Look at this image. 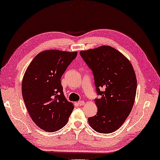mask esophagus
<instances>
[{
  "instance_id": "34e87169",
  "label": "esophagus",
  "mask_w": 160,
  "mask_h": 160,
  "mask_svg": "<svg viewBox=\"0 0 160 160\" xmlns=\"http://www.w3.org/2000/svg\"><path fill=\"white\" fill-rule=\"evenodd\" d=\"M78 103L79 106H82V105H83V104H85V102L83 101H78Z\"/></svg>"
}]
</instances>
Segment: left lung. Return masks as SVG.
<instances>
[{"label": "left lung", "instance_id": "obj_1", "mask_svg": "<svg viewBox=\"0 0 160 160\" xmlns=\"http://www.w3.org/2000/svg\"><path fill=\"white\" fill-rule=\"evenodd\" d=\"M80 55L92 70L97 94L101 96L95 99L97 113L88 122L97 132H113L122 125L134 105L137 81L132 65L122 53L108 46L81 51Z\"/></svg>", "mask_w": 160, "mask_h": 160}]
</instances>
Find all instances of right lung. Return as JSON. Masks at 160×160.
Here are the masks:
<instances>
[{"label":"right lung","mask_w":160,"mask_h":160,"mask_svg":"<svg viewBox=\"0 0 160 160\" xmlns=\"http://www.w3.org/2000/svg\"><path fill=\"white\" fill-rule=\"evenodd\" d=\"M77 55L55 49L42 52L24 73L22 93L28 112L38 127L49 132L62 128L74 108L63 95L61 78Z\"/></svg>","instance_id":"obj_1"}]
</instances>
